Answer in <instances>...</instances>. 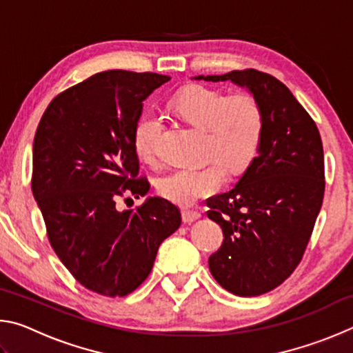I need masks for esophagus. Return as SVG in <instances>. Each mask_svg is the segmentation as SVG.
I'll use <instances>...</instances> for the list:
<instances>
[{
	"label": "esophagus",
	"instance_id": "1",
	"mask_svg": "<svg viewBox=\"0 0 353 353\" xmlns=\"http://www.w3.org/2000/svg\"><path fill=\"white\" fill-rule=\"evenodd\" d=\"M201 218V213L198 210H190V208H183L182 210V219L183 223H193V221L199 219Z\"/></svg>",
	"mask_w": 353,
	"mask_h": 353
}]
</instances>
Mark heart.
<instances>
[{"label": "heart", "instance_id": "1", "mask_svg": "<svg viewBox=\"0 0 353 353\" xmlns=\"http://www.w3.org/2000/svg\"><path fill=\"white\" fill-rule=\"evenodd\" d=\"M172 109L191 126L205 132V157L216 159L204 166H190L168 172L157 181L160 196L179 205H191L213 194L225 181V165L240 174L254 162L265 130V113L249 94L229 98L213 88H185L172 101ZM163 129L162 117L146 112L134 130V148L141 160H157V143Z\"/></svg>", "mask_w": 353, "mask_h": 353}]
</instances>
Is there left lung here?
Wrapping results in <instances>:
<instances>
[{
    "mask_svg": "<svg viewBox=\"0 0 353 353\" xmlns=\"http://www.w3.org/2000/svg\"><path fill=\"white\" fill-rule=\"evenodd\" d=\"M196 81L246 87L265 113L259 155L234 188L207 201V216L224 240L208 259L214 280L235 296L277 288L301 263L324 199V149L319 130L294 94L256 70Z\"/></svg>",
    "mask_w": 353,
    "mask_h": 353,
    "instance_id": "left-lung-1",
    "label": "left lung"
}]
</instances>
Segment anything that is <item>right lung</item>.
Here are the masks:
<instances>
[{"label":"right lung","instance_id":"add662e5","mask_svg":"<svg viewBox=\"0 0 353 353\" xmlns=\"http://www.w3.org/2000/svg\"><path fill=\"white\" fill-rule=\"evenodd\" d=\"M171 79L109 70L51 101L32 148V193L48 240L87 290L123 297L145 282L159 246L179 229L181 212L163 198L117 210L118 196L149 191L134 148L143 101Z\"/></svg>","mask_w":353,"mask_h":353}]
</instances>
